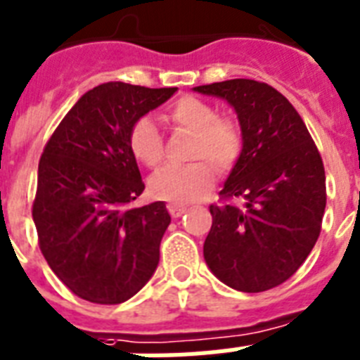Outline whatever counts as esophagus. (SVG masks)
<instances>
[{"label":"esophagus","instance_id":"1","mask_svg":"<svg viewBox=\"0 0 360 360\" xmlns=\"http://www.w3.org/2000/svg\"><path fill=\"white\" fill-rule=\"evenodd\" d=\"M167 210H169V213H171V217L178 219V217H182L184 213H186L187 207L182 206V204H169Z\"/></svg>","mask_w":360,"mask_h":360}]
</instances>
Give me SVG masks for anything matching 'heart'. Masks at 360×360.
<instances>
[{
  "label": "heart",
  "mask_w": 360,
  "mask_h": 360,
  "mask_svg": "<svg viewBox=\"0 0 360 360\" xmlns=\"http://www.w3.org/2000/svg\"><path fill=\"white\" fill-rule=\"evenodd\" d=\"M167 120L178 129L193 132L189 156L197 162L165 165L150 178V193L162 200L187 204L200 198L215 182V168L230 171L243 150V132L236 120L222 117L219 110L197 97H182L169 106ZM134 158L147 167L163 160V138L150 117H139L129 134ZM214 165L212 166L211 163Z\"/></svg>",
  "instance_id": "b5f03b06"
}]
</instances>
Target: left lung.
Masks as SVG:
<instances>
[{
    "label": "left lung",
    "instance_id": "left-lung-1",
    "mask_svg": "<svg viewBox=\"0 0 360 360\" xmlns=\"http://www.w3.org/2000/svg\"><path fill=\"white\" fill-rule=\"evenodd\" d=\"M236 110L243 150L212 204L204 259L213 274L240 292H263L302 266L320 236L326 171L304 120L272 86L250 79L197 86ZM240 198L245 207L228 202Z\"/></svg>",
    "mask_w": 360,
    "mask_h": 360
}]
</instances>
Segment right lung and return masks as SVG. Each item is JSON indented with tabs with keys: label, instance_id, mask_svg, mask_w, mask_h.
I'll use <instances>...</instances> for the list:
<instances>
[{
	"label": "right lung",
	"instance_id": "obj_1",
	"mask_svg": "<svg viewBox=\"0 0 360 360\" xmlns=\"http://www.w3.org/2000/svg\"><path fill=\"white\" fill-rule=\"evenodd\" d=\"M176 90L95 86L68 112L41 153L32 202L40 250L56 278L91 304H123L158 266L171 215L163 202L130 207L145 184L129 134Z\"/></svg>",
	"mask_w": 360,
	"mask_h": 360
}]
</instances>
